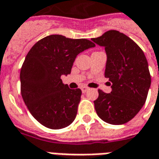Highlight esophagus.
<instances>
[{"mask_svg": "<svg viewBox=\"0 0 159 159\" xmlns=\"http://www.w3.org/2000/svg\"><path fill=\"white\" fill-rule=\"evenodd\" d=\"M81 89H82V92H83V93H86V92L89 90V88L84 86V87H82V88H81Z\"/></svg>", "mask_w": 159, "mask_h": 159, "instance_id": "obj_1", "label": "esophagus"}]
</instances>
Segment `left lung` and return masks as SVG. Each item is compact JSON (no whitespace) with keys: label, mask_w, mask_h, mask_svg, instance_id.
<instances>
[{"label":"left lung","mask_w":159,"mask_h":159,"mask_svg":"<svg viewBox=\"0 0 159 159\" xmlns=\"http://www.w3.org/2000/svg\"><path fill=\"white\" fill-rule=\"evenodd\" d=\"M92 40L104 47V76L111 82L112 89L109 93L98 90L95 110L106 123L125 124L136 116L148 97L151 76L147 58L131 39L116 30L107 31Z\"/></svg>","instance_id":"1"}]
</instances>
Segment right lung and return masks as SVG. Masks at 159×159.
<instances>
[{
    "instance_id": "obj_1",
    "label": "right lung",
    "mask_w": 159,
    "mask_h": 159,
    "mask_svg": "<svg viewBox=\"0 0 159 159\" xmlns=\"http://www.w3.org/2000/svg\"><path fill=\"white\" fill-rule=\"evenodd\" d=\"M94 46L86 39L52 34L29 50L20 72L21 93L29 112L43 126L57 130L74 121L82 91L69 89L61 76L70 73L78 54Z\"/></svg>"
}]
</instances>
